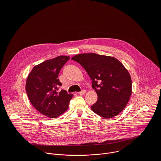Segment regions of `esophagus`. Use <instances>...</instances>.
<instances>
[{
  "label": "esophagus",
  "mask_w": 161,
  "mask_h": 161,
  "mask_svg": "<svg viewBox=\"0 0 161 161\" xmlns=\"http://www.w3.org/2000/svg\"><path fill=\"white\" fill-rule=\"evenodd\" d=\"M86 93V90H82V91H80V92H77V93L79 94V95H84V94H85Z\"/></svg>",
  "instance_id": "esophagus-1"
}]
</instances>
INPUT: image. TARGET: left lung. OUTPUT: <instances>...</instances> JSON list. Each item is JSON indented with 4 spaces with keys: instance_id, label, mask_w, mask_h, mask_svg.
Returning <instances> with one entry per match:
<instances>
[{
    "instance_id": "obj_1",
    "label": "left lung",
    "mask_w": 161,
    "mask_h": 161,
    "mask_svg": "<svg viewBox=\"0 0 161 161\" xmlns=\"http://www.w3.org/2000/svg\"><path fill=\"white\" fill-rule=\"evenodd\" d=\"M92 80L98 100L92 111L102 117L110 118L118 115L127 105L132 92L130 75L115 58L95 53H84L72 57Z\"/></svg>"
}]
</instances>
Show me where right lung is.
Returning a JSON list of instances; mask_svg holds the SVG:
<instances>
[{"label": "right lung", "mask_w": 161, "mask_h": 161, "mask_svg": "<svg viewBox=\"0 0 161 161\" xmlns=\"http://www.w3.org/2000/svg\"><path fill=\"white\" fill-rule=\"evenodd\" d=\"M70 59L59 56L35 66L26 82V92L32 105L42 115L56 118L65 112L73 94L64 90L58 92L61 83L59 73Z\"/></svg>", "instance_id": "right-lung-1"}]
</instances>
